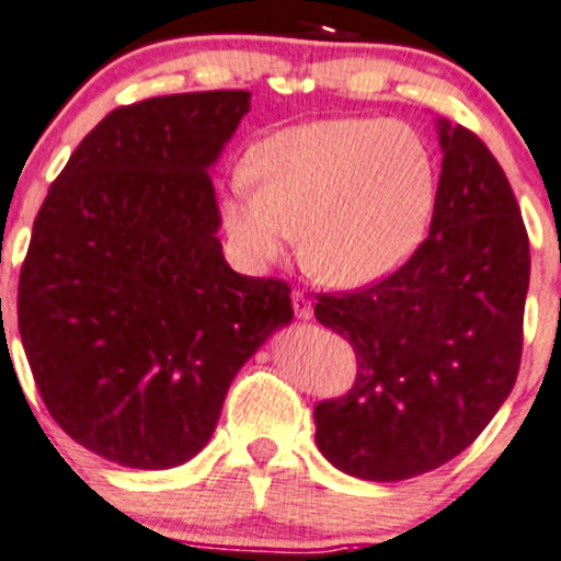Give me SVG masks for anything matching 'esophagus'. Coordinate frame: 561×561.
I'll list each match as a JSON object with an SVG mask.
<instances>
[{
    "mask_svg": "<svg viewBox=\"0 0 561 561\" xmlns=\"http://www.w3.org/2000/svg\"><path fill=\"white\" fill-rule=\"evenodd\" d=\"M293 311H295V317H298V319H311L313 317L311 300L306 298V295L300 290H293Z\"/></svg>",
    "mask_w": 561,
    "mask_h": 561,
    "instance_id": "esophagus-1",
    "label": "esophagus"
}]
</instances>
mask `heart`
<instances>
[{"label":"heart","instance_id":"1","mask_svg":"<svg viewBox=\"0 0 561 561\" xmlns=\"http://www.w3.org/2000/svg\"><path fill=\"white\" fill-rule=\"evenodd\" d=\"M220 202L231 248L248 266L279 261L300 233L322 282L362 287L421 244L434 207V162L408 125L319 119L268 135Z\"/></svg>","mask_w":561,"mask_h":561}]
</instances>
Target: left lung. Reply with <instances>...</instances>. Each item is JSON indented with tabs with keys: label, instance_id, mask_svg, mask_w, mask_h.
Instances as JSON below:
<instances>
[{
	"label": "left lung",
	"instance_id": "1",
	"mask_svg": "<svg viewBox=\"0 0 561 561\" xmlns=\"http://www.w3.org/2000/svg\"><path fill=\"white\" fill-rule=\"evenodd\" d=\"M428 237L365 290L319 295L317 322L356 354L346 397L313 408L317 447L367 482L445 466L514 389L530 239L506 172L471 130L439 119Z\"/></svg>",
	"mask_w": 561,
	"mask_h": 561
}]
</instances>
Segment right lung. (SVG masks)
I'll use <instances>...</instances> for the list:
<instances>
[{
	"label": "right lung",
	"mask_w": 561,
	"mask_h": 561,
	"mask_svg": "<svg viewBox=\"0 0 561 561\" xmlns=\"http://www.w3.org/2000/svg\"><path fill=\"white\" fill-rule=\"evenodd\" d=\"M248 90L114 108L84 135L34 220L18 330L45 408L127 469H172L210 442L226 391L293 319L290 287L224 257L215 159Z\"/></svg>",
	"instance_id": "add662e5"
}]
</instances>
